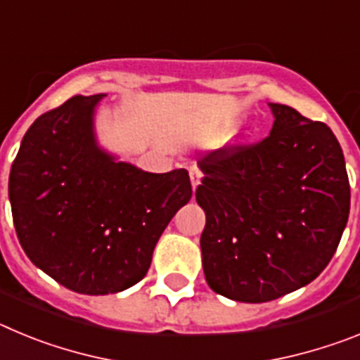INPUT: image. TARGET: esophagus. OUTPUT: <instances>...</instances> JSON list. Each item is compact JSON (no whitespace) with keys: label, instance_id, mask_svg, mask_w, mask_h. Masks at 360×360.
Returning a JSON list of instances; mask_svg holds the SVG:
<instances>
[{"label":"esophagus","instance_id":"esophagus-1","mask_svg":"<svg viewBox=\"0 0 360 360\" xmlns=\"http://www.w3.org/2000/svg\"><path fill=\"white\" fill-rule=\"evenodd\" d=\"M189 174H191V184H193V189H196V187L200 186V180H202V169L200 167H196V165H193L189 169Z\"/></svg>","mask_w":360,"mask_h":360}]
</instances>
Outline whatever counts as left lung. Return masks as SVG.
Listing matches in <instances>:
<instances>
[{"label":"left lung","instance_id":"1","mask_svg":"<svg viewBox=\"0 0 360 360\" xmlns=\"http://www.w3.org/2000/svg\"><path fill=\"white\" fill-rule=\"evenodd\" d=\"M252 144L198 160L196 202L203 274L219 295L266 303L304 287L328 265L349 214L345 155L332 129L285 104Z\"/></svg>","mask_w":360,"mask_h":360}]
</instances>
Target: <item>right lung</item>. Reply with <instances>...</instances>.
I'll use <instances>...</instances> for the list:
<instances>
[{"label":"right lung","mask_w":360,"mask_h":360,"mask_svg":"<svg viewBox=\"0 0 360 360\" xmlns=\"http://www.w3.org/2000/svg\"><path fill=\"white\" fill-rule=\"evenodd\" d=\"M104 95H75L25 133L8 198L30 262L79 294L122 292L141 281L153 249L193 196L189 173H146L97 148L94 108Z\"/></svg>","instance_id":"obj_1"}]
</instances>
